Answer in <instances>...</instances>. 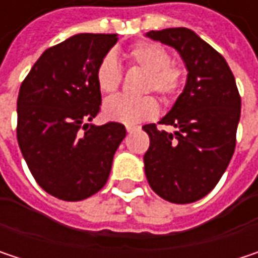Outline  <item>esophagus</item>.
Listing matches in <instances>:
<instances>
[{
  "label": "esophagus",
  "instance_id": "esophagus-1",
  "mask_svg": "<svg viewBox=\"0 0 258 258\" xmlns=\"http://www.w3.org/2000/svg\"><path fill=\"white\" fill-rule=\"evenodd\" d=\"M136 130H139L137 125H127V133H133V131H136Z\"/></svg>",
  "mask_w": 258,
  "mask_h": 258
}]
</instances>
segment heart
I'll list each match as a JSON object with an SVG mask.
<instances>
[{
    "mask_svg": "<svg viewBox=\"0 0 258 258\" xmlns=\"http://www.w3.org/2000/svg\"><path fill=\"white\" fill-rule=\"evenodd\" d=\"M125 59L131 66L142 69L146 76L142 83V92L155 91L166 103L178 97L183 85V70L170 61V53L166 47L154 41H137L125 52ZM95 83L101 94H113L121 83V69L113 55H106L95 70ZM158 103L152 95L131 98L118 95L109 98L103 106L106 119L134 125L142 121L155 118Z\"/></svg>",
    "mask_w": 258,
    "mask_h": 258,
    "instance_id": "heart-1",
    "label": "heart"
}]
</instances>
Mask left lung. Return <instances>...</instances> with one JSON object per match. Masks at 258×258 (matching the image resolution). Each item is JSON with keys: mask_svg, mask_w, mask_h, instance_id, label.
I'll list each match as a JSON object with an SVG mask.
<instances>
[{"mask_svg": "<svg viewBox=\"0 0 258 258\" xmlns=\"http://www.w3.org/2000/svg\"><path fill=\"white\" fill-rule=\"evenodd\" d=\"M146 37L173 47L186 67V82L160 124H148L145 173L151 188L172 203H192L214 189L236 146L240 97L226 59L194 31L167 28Z\"/></svg>", "mask_w": 258, "mask_h": 258, "instance_id": "8db88e82", "label": "left lung"}]
</instances>
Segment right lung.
I'll use <instances>...</instances> for the list:
<instances>
[{
  "label": "right lung",
  "instance_id": "add662e5",
  "mask_svg": "<svg viewBox=\"0 0 258 258\" xmlns=\"http://www.w3.org/2000/svg\"><path fill=\"white\" fill-rule=\"evenodd\" d=\"M116 41V34H76L46 49L21 85L18 143L34 179L56 199L100 191L127 134L119 122L89 124L101 104L95 70Z\"/></svg>",
  "mask_w": 258,
  "mask_h": 258
}]
</instances>
